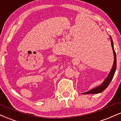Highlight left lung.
Wrapping results in <instances>:
<instances>
[{"label":"left lung","mask_w":121,"mask_h":121,"mask_svg":"<svg viewBox=\"0 0 121 121\" xmlns=\"http://www.w3.org/2000/svg\"><path fill=\"white\" fill-rule=\"evenodd\" d=\"M110 41H111V44H112V49H113V54H114V62L113 65L112 66V69H111V70L110 71L109 74L107 76V77L105 79L103 82L100 85H99L98 86H97L94 88L93 89L90 90L89 91H87V92L84 93H82L83 94H97L99 93H101L102 91H105L107 87L109 86V85L111 81L113 79L114 75L115 72H116V68H117V57H116V52H115L114 48V44L113 42V40H112V37L110 36Z\"/></svg>","instance_id":"8db88e82"}]
</instances>
